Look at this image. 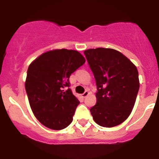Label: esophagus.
Instances as JSON below:
<instances>
[{"label": "esophagus", "instance_id": "obj_1", "mask_svg": "<svg viewBox=\"0 0 159 159\" xmlns=\"http://www.w3.org/2000/svg\"><path fill=\"white\" fill-rule=\"evenodd\" d=\"M88 95H89V92H88V91H86V92H84V93L82 94V97L83 98H85V97Z\"/></svg>", "mask_w": 159, "mask_h": 159}]
</instances>
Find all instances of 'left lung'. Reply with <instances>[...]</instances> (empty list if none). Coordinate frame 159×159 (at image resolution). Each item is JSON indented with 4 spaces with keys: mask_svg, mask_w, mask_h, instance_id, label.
<instances>
[{
    "mask_svg": "<svg viewBox=\"0 0 159 159\" xmlns=\"http://www.w3.org/2000/svg\"><path fill=\"white\" fill-rule=\"evenodd\" d=\"M84 53L98 90L96 104L90 109L94 121L104 127L121 124L131 113L139 89L137 67L115 49L98 48Z\"/></svg>",
    "mask_w": 159,
    "mask_h": 159,
    "instance_id": "8db88e82",
    "label": "left lung"
}]
</instances>
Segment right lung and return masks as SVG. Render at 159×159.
<instances>
[{
	"label": "right lung",
	"mask_w": 159,
	"mask_h": 159,
	"mask_svg": "<svg viewBox=\"0 0 159 159\" xmlns=\"http://www.w3.org/2000/svg\"><path fill=\"white\" fill-rule=\"evenodd\" d=\"M84 63L79 52L63 48L43 53L29 65L25 80L29 104L48 128L62 130L72 122L80 101L67 88L71 73Z\"/></svg>",
	"instance_id": "1"
}]
</instances>
